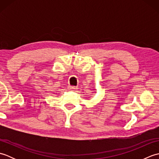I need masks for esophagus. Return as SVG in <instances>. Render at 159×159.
Wrapping results in <instances>:
<instances>
[{
  "label": "esophagus",
  "instance_id": "esophagus-1",
  "mask_svg": "<svg viewBox=\"0 0 159 159\" xmlns=\"http://www.w3.org/2000/svg\"><path fill=\"white\" fill-rule=\"evenodd\" d=\"M68 88L70 89H73V90H75V89H77L78 87H76V86H69Z\"/></svg>",
  "mask_w": 159,
  "mask_h": 159
}]
</instances>
